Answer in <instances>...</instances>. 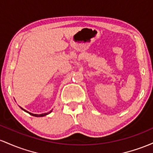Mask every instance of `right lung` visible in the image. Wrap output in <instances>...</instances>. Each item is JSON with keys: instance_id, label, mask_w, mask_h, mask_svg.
Segmentation results:
<instances>
[{"instance_id": "obj_1", "label": "right lung", "mask_w": 153, "mask_h": 153, "mask_svg": "<svg viewBox=\"0 0 153 153\" xmlns=\"http://www.w3.org/2000/svg\"><path fill=\"white\" fill-rule=\"evenodd\" d=\"M20 108H21V107H20ZM22 108V110H23V111H25V112L28 113L29 114H30L31 116H35V117H42V116H46V115H48V114H51V113L52 112V111H50V112H48V113H45V114H32V113H30V112H28V111H26V110L23 109V108Z\"/></svg>"}]
</instances>
